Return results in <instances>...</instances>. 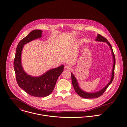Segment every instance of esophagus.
Returning <instances> with one entry per match:
<instances>
[{
	"instance_id": "esophagus-1",
	"label": "esophagus",
	"mask_w": 127,
	"mask_h": 127,
	"mask_svg": "<svg viewBox=\"0 0 127 127\" xmlns=\"http://www.w3.org/2000/svg\"><path fill=\"white\" fill-rule=\"evenodd\" d=\"M72 66L70 65H66L65 66V69H67V70H71L72 69Z\"/></svg>"
}]
</instances>
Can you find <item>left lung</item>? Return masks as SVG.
Masks as SVG:
<instances>
[{"label": "left lung", "mask_w": 127, "mask_h": 127, "mask_svg": "<svg viewBox=\"0 0 127 127\" xmlns=\"http://www.w3.org/2000/svg\"><path fill=\"white\" fill-rule=\"evenodd\" d=\"M95 41H99V42H106V43L109 46V47L111 49L112 56H113V68H112V75H111V77L110 81L109 82V83L107 84V85L105 87H104L103 88H102V89H101L100 90H99L98 92H93V93H88V92H86L85 91H83V90H82L81 89V88L80 87V86L79 85L77 79L76 78V77H75L74 74L72 73H71L72 83V85H73V86L74 88L75 92L77 93V94L79 96H80V97H81L83 98H85V99H93V98H98V97L101 96L105 92V91L106 90L107 88L111 84V83L112 82V81L113 80L114 76V70H115V66L116 61H115V55H114V52L113 51V49H112V47L110 43L105 37L101 36L99 34H98L96 39H95Z\"/></svg>", "instance_id": "left-lung-1"}]
</instances>
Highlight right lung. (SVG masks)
<instances>
[{
    "mask_svg": "<svg viewBox=\"0 0 127 127\" xmlns=\"http://www.w3.org/2000/svg\"><path fill=\"white\" fill-rule=\"evenodd\" d=\"M42 32L40 30H34L19 42L13 63L18 86L29 95L37 97H45L52 92L57 80L64 69V65H62L49 70L38 77L32 76L24 71L21 64V54L24 45L32 40L41 38Z\"/></svg>",
    "mask_w": 127,
    "mask_h": 127,
    "instance_id": "1",
    "label": "right lung"
}]
</instances>
